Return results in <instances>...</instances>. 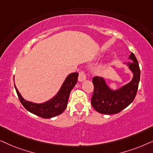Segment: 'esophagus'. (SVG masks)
<instances>
[{
	"mask_svg": "<svg viewBox=\"0 0 153 153\" xmlns=\"http://www.w3.org/2000/svg\"><path fill=\"white\" fill-rule=\"evenodd\" d=\"M86 79V74L85 73L84 71H81L79 73V76H78V80L80 82H83Z\"/></svg>",
	"mask_w": 153,
	"mask_h": 153,
	"instance_id": "esophagus-1",
	"label": "esophagus"
}]
</instances>
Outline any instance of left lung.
I'll return each mask as SVG.
<instances>
[{"instance_id":"left-lung-1","label":"left lung","mask_w":153,"mask_h":153,"mask_svg":"<svg viewBox=\"0 0 153 153\" xmlns=\"http://www.w3.org/2000/svg\"><path fill=\"white\" fill-rule=\"evenodd\" d=\"M132 62L127 63L128 68L133 73L132 80L116 90L110 89L102 77L95 76L92 78L94 92L91 99V104L97 111L104 114H115L119 113L136 97L140 81V71L138 62L133 53L129 56Z\"/></svg>"}]
</instances>
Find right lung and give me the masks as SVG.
<instances>
[{"label":"right lung","instance_id":"right-lung-1","mask_svg":"<svg viewBox=\"0 0 153 153\" xmlns=\"http://www.w3.org/2000/svg\"><path fill=\"white\" fill-rule=\"evenodd\" d=\"M78 78V73H73L69 74L65 78L56 95L54 96L49 101L42 104H36L26 101L17 90L15 85V88L20 102L28 111L44 119H50L62 114L67 107L70 93L77 83Z\"/></svg>","mask_w":153,"mask_h":153}]
</instances>
